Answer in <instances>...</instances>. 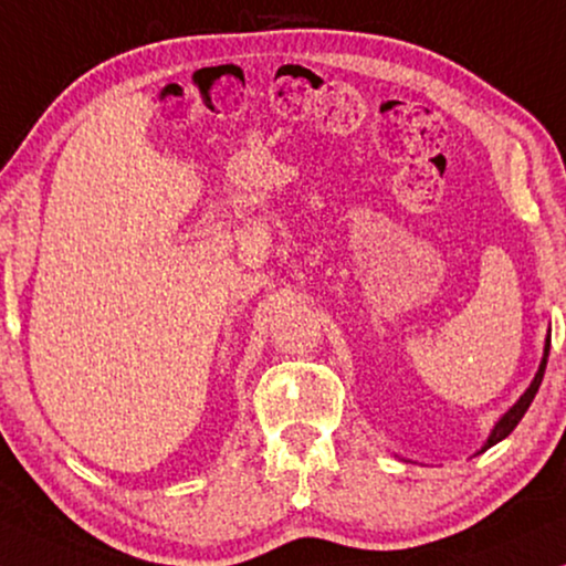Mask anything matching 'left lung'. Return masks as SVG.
Masks as SVG:
<instances>
[{"mask_svg":"<svg viewBox=\"0 0 566 566\" xmlns=\"http://www.w3.org/2000/svg\"><path fill=\"white\" fill-rule=\"evenodd\" d=\"M548 350H552V329H548V335H546V343H544V358H541V363H538V370H536V376H533V381H531V386L528 389H525L523 394H521V399L515 401L513 407L507 409L505 415L500 417L497 422H494V428H492V432H490V438L484 440V446H482V451H476V453H484L486 448H492L494 443H500V440H505L510 432H513L515 428H517V422L523 420V415L528 412V407H531V401H533V397H536V391H538V386H541V381H544V370H546V360H548Z\"/></svg>","mask_w":566,"mask_h":566,"instance_id":"left-lung-1","label":"left lung"}]
</instances>
